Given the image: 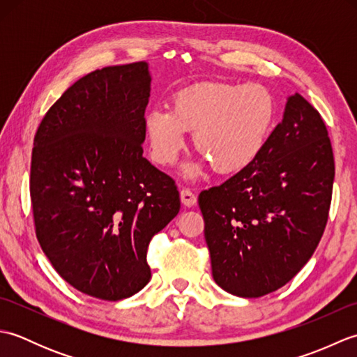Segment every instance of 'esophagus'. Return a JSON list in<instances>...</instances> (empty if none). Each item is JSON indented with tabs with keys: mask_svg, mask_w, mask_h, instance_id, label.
Returning a JSON list of instances; mask_svg holds the SVG:
<instances>
[{
	"mask_svg": "<svg viewBox=\"0 0 357 357\" xmlns=\"http://www.w3.org/2000/svg\"><path fill=\"white\" fill-rule=\"evenodd\" d=\"M181 201H183L184 206L187 207H193L196 201H198V196H196V193L192 190V188H183L181 190Z\"/></svg>",
	"mask_w": 357,
	"mask_h": 357,
	"instance_id": "1",
	"label": "esophagus"
}]
</instances>
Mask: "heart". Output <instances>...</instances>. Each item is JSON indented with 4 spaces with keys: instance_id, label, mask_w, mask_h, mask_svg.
<instances>
[{
    "instance_id": "b5f03b06",
    "label": "heart",
    "mask_w": 357,
    "mask_h": 357,
    "mask_svg": "<svg viewBox=\"0 0 357 357\" xmlns=\"http://www.w3.org/2000/svg\"><path fill=\"white\" fill-rule=\"evenodd\" d=\"M275 119V96L265 86L204 82L174 95L170 110H151L146 132L158 164L176 161L185 132H195L196 150L218 173H236L262 153ZM188 173L196 174L198 167L190 165Z\"/></svg>"
}]
</instances>
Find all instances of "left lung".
Instances as JSON below:
<instances>
[{
  "mask_svg": "<svg viewBox=\"0 0 357 357\" xmlns=\"http://www.w3.org/2000/svg\"><path fill=\"white\" fill-rule=\"evenodd\" d=\"M333 181L327 127L294 93L256 161L199 195L216 284L241 298H261L291 280L322 238Z\"/></svg>",
  "mask_w": 357,
  "mask_h": 357,
  "instance_id": "left-lung-1",
  "label": "left lung"
}]
</instances>
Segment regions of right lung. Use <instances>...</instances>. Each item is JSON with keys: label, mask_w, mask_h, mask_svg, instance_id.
I'll return each mask as SVG.
<instances>
[{"label": "right lung", "mask_w": 357, "mask_h": 357, "mask_svg": "<svg viewBox=\"0 0 357 357\" xmlns=\"http://www.w3.org/2000/svg\"><path fill=\"white\" fill-rule=\"evenodd\" d=\"M147 63L79 78L45 113L30 164L38 242L81 293L121 301L151 278L150 239L179 213L174 181L142 156Z\"/></svg>", "instance_id": "right-lung-1"}]
</instances>
